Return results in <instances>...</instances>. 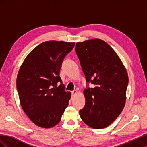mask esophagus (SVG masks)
Returning <instances> with one entry per match:
<instances>
[{"instance_id": "esophagus-1", "label": "esophagus", "mask_w": 147, "mask_h": 147, "mask_svg": "<svg viewBox=\"0 0 147 147\" xmlns=\"http://www.w3.org/2000/svg\"><path fill=\"white\" fill-rule=\"evenodd\" d=\"M77 93H78V92L77 90H74L72 91V96H74L76 94H77Z\"/></svg>"}]
</instances>
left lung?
<instances>
[{
  "label": "left lung",
  "mask_w": 147,
  "mask_h": 147,
  "mask_svg": "<svg viewBox=\"0 0 147 147\" xmlns=\"http://www.w3.org/2000/svg\"><path fill=\"white\" fill-rule=\"evenodd\" d=\"M75 50L87 82L94 84L83 91L86 102L80 115L91 128H105L125 105L129 82L126 69L117 53L101 39L77 42Z\"/></svg>",
  "instance_id": "1"
}]
</instances>
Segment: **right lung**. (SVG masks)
Instances as JSON below:
<instances>
[{
	"label": "right lung",
	"instance_id": "obj_1",
	"mask_svg": "<svg viewBox=\"0 0 147 147\" xmlns=\"http://www.w3.org/2000/svg\"><path fill=\"white\" fill-rule=\"evenodd\" d=\"M75 42L47 41L26 56L18 71L16 87L20 105L37 126L50 128L58 124L67 107L71 92L65 91L59 76L62 63Z\"/></svg>",
	"mask_w": 147,
	"mask_h": 147
}]
</instances>
